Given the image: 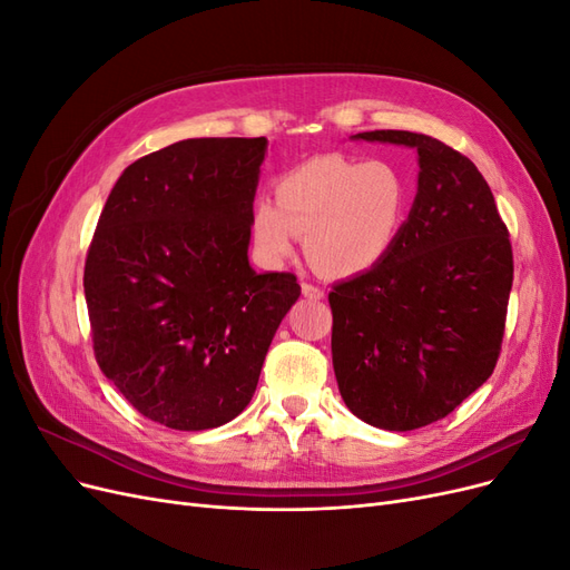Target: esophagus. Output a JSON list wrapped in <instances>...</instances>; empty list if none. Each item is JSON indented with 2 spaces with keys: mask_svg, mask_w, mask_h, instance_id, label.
<instances>
[{
  "mask_svg": "<svg viewBox=\"0 0 570 570\" xmlns=\"http://www.w3.org/2000/svg\"><path fill=\"white\" fill-rule=\"evenodd\" d=\"M302 295L306 299H323V289L312 285V283H302Z\"/></svg>",
  "mask_w": 570,
  "mask_h": 570,
  "instance_id": "obj_1",
  "label": "esophagus"
}]
</instances>
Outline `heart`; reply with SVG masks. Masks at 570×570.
Segmentation results:
<instances>
[{
  "instance_id": "1",
  "label": "heart",
  "mask_w": 570,
  "mask_h": 570,
  "mask_svg": "<svg viewBox=\"0 0 570 570\" xmlns=\"http://www.w3.org/2000/svg\"><path fill=\"white\" fill-rule=\"evenodd\" d=\"M411 183L392 161L323 154L275 183V202L258 199L249 216L254 254L278 266L304 237L306 256L331 278H354L390 254L409 216Z\"/></svg>"
}]
</instances>
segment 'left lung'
Wrapping results in <instances>:
<instances>
[{"label": "left lung", "mask_w": 570, "mask_h": 570, "mask_svg": "<svg viewBox=\"0 0 570 570\" xmlns=\"http://www.w3.org/2000/svg\"><path fill=\"white\" fill-rule=\"evenodd\" d=\"M352 140L416 149L419 189L390 254L333 287V368L368 425L416 430L488 381L513 283L509 230L471 159L435 137L371 130Z\"/></svg>", "instance_id": "left-lung-1"}]
</instances>
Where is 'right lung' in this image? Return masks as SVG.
Listing matches in <instances>:
<instances>
[{
    "mask_svg": "<svg viewBox=\"0 0 570 570\" xmlns=\"http://www.w3.org/2000/svg\"><path fill=\"white\" fill-rule=\"evenodd\" d=\"M266 137H193L130 164L85 262L97 364L154 423L209 430L249 404L302 295L249 266Z\"/></svg>",
    "mask_w": 570,
    "mask_h": 570,
    "instance_id": "1",
    "label": "right lung"
}]
</instances>
